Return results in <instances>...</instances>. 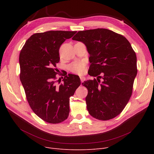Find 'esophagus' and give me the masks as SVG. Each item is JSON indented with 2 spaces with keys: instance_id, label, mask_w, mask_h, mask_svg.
<instances>
[{
  "instance_id": "1",
  "label": "esophagus",
  "mask_w": 154,
  "mask_h": 154,
  "mask_svg": "<svg viewBox=\"0 0 154 154\" xmlns=\"http://www.w3.org/2000/svg\"><path fill=\"white\" fill-rule=\"evenodd\" d=\"M80 80H81L82 82L83 81H84L85 79V78L84 77H83V76H80Z\"/></svg>"
}]
</instances>
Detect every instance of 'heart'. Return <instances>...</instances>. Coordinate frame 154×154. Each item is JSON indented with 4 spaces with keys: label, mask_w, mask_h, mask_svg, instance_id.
<instances>
[{
    "label": "heart",
    "mask_w": 154,
    "mask_h": 154,
    "mask_svg": "<svg viewBox=\"0 0 154 154\" xmlns=\"http://www.w3.org/2000/svg\"><path fill=\"white\" fill-rule=\"evenodd\" d=\"M69 70L74 74H82L85 72V63L83 62H75L69 66Z\"/></svg>",
    "instance_id": "obj_1"
}]
</instances>
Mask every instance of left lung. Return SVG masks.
<instances>
[{
  "label": "left lung",
  "mask_w": 154,
  "mask_h": 154,
  "mask_svg": "<svg viewBox=\"0 0 154 154\" xmlns=\"http://www.w3.org/2000/svg\"><path fill=\"white\" fill-rule=\"evenodd\" d=\"M72 40L86 45L91 63L88 73L97 77L82 83L88 90V113L100 120L117 117L131 98L137 73V57L130 42L106 29L79 31Z\"/></svg>",
  "instance_id": "obj_1"
}]
</instances>
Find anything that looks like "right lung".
Here are the masks:
<instances>
[{
	"mask_svg": "<svg viewBox=\"0 0 154 154\" xmlns=\"http://www.w3.org/2000/svg\"><path fill=\"white\" fill-rule=\"evenodd\" d=\"M76 32L35 33L27 40L20 52V80L27 102L35 114L48 123L59 124L67 119L69 98L80 85L79 77L69 74L63 75V83L59 85L55 68L60 60V45Z\"/></svg>",
	"mask_w": 154,
	"mask_h": 154,
	"instance_id": "obj_1",
	"label": "right lung"
}]
</instances>
